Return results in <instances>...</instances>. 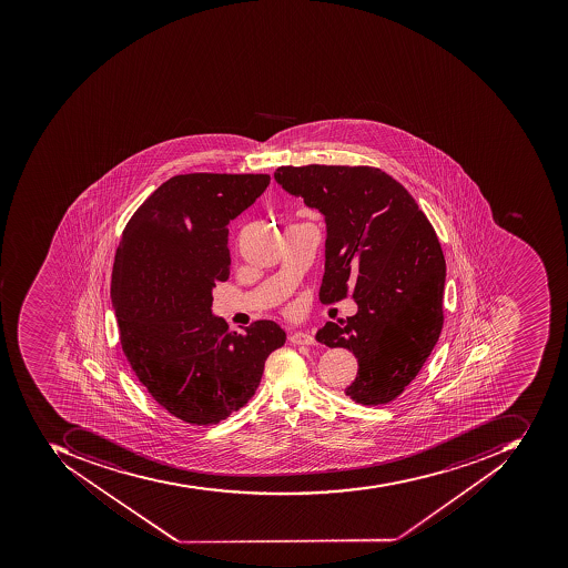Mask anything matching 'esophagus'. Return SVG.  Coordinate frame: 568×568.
I'll list each match as a JSON object with an SVG mask.
<instances>
[{
	"instance_id": "34e87169",
	"label": "esophagus",
	"mask_w": 568,
	"mask_h": 568,
	"mask_svg": "<svg viewBox=\"0 0 568 568\" xmlns=\"http://www.w3.org/2000/svg\"><path fill=\"white\" fill-rule=\"evenodd\" d=\"M290 343L295 344V346H314L316 344V338L313 335L307 334V332H292L288 337Z\"/></svg>"
}]
</instances>
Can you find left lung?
Wrapping results in <instances>:
<instances>
[{"label": "left lung", "mask_w": 568, "mask_h": 568, "mask_svg": "<svg viewBox=\"0 0 568 568\" xmlns=\"http://www.w3.org/2000/svg\"><path fill=\"white\" fill-rule=\"evenodd\" d=\"M274 179L326 222L320 301L347 295L358 313L328 322L316 341L346 347L358 375L353 402H393L417 377L443 326L445 257L433 225L398 181L374 166H280Z\"/></svg>", "instance_id": "8db88e82"}]
</instances>
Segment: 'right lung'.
<instances>
[{
	"label": "right lung",
	"mask_w": 568,
	"mask_h": 568,
	"mask_svg": "<svg viewBox=\"0 0 568 568\" xmlns=\"http://www.w3.org/2000/svg\"><path fill=\"white\" fill-rule=\"evenodd\" d=\"M270 181L266 173L175 175L121 236L111 280L121 347L148 393L184 423L210 426L240 410L267 356L285 344L271 320L236 334L212 314V290L230 278L227 225Z\"/></svg>",
	"instance_id": "add662e5"
}]
</instances>
